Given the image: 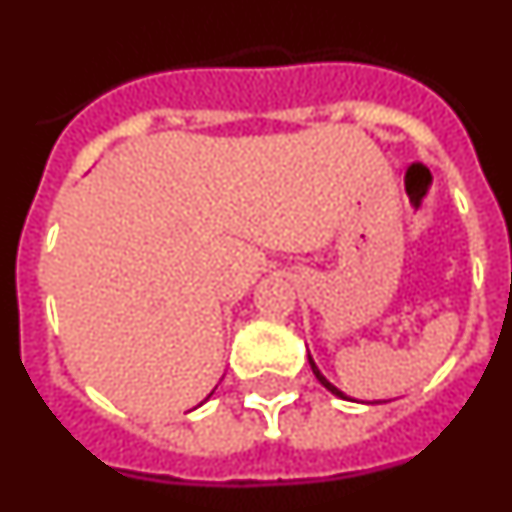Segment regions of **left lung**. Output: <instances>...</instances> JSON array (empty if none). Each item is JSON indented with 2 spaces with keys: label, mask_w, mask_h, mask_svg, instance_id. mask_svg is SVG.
I'll return each instance as SVG.
<instances>
[{
  "label": "left lung",
  "mask_w": 512,
  "mask_h": 512,
  "mask_svg": "<svg viewBox=\"0 0 512 512\" xmlns=\"http://www.w3.org/2000/svg\"><path fill=\"white\" fill-rule=\"evenodd\" d=\"M307 361H310V369H312V374H315V377H318V382L323 384L325 390H330V392H333V395L343 397V392H341V390H336V387H333V384H330L328 379L323 377V374H320V369H318V366H315V361H312V356H310V354H307Z\"/></svg>",
  "instance_id": "8db88e82"
}]
</instances>
